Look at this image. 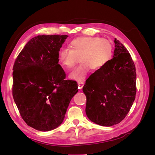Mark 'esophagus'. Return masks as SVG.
<instances>
[{
    "label": "esophagus",
    "instance_id": "1",
    "mask_svg": "<svg viewBox=\"0 0 155 155\" xmlns=\"http://www.w3.org/2000/svg\"><path fill=\"white\" fill-rule=\"evenodd\" d=\"M78 88L79 89H81L83 88V87L84 86V82L83 81H79L78 83Z\"/></svg>",
    "mask_w": 155,
    "mask_h": 155
}]
</instances>
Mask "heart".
Returning a JSON list of instances; mask_svg holds the SVG:
<instances>
[{
  "mask_svg": "<svg viewBox=\"0 0 155 155\" xmlns=\"http://www.w3.org/2000/svg\"><path fill=\"white\" fill-rule=\"evenodd\" d=\"M69 48L61 49L58 61L63 68L72 69L78 59L80 64L69 74V78L82 81L91 68L100 70L109 63L112 55V46L109 41L97 37H80L69 43Z\"/></svg>",
  "mask_w": 155,
  "mask_h": 155,
  "instance_id": "1",
  "label": "heart"
}]
</instances>
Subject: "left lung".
Listing matches in <instances>:
<instances>
[{
  "label": "left lung",
  "instance_id": "1",
  "mask_svg": "<svg viewBox=\"0 0 155 155\" xmlns=\"http://www.w3.org/2000/svg\"><path fill=\"white\" fill-rule=\"evenodd\" d=\"M114 43L113 58L83 87L88 119L106 127L118 124L125 118L137 93L133 61L118 40L115 39Z\"/></svg>",
  "mask_w": 155,
  "mask_h": 155
}]
</instances>
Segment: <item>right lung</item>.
Wrapping results in <instances>:
<instances>
[{
    "label": "right lung",
    "instance_id": "obj_1",
    "mask_svg": "<svg viewBox=\"0 0 155 155\" xmlns=\"http://www.w3.org/2000/svg\"><path fill=\"white\" fill-rule=\"evenodd\" d=\"M67 35L30 39L13 67L12 94L22 118L31 127L48 131L62 124L78 83L66 80L58 53Z\"/></svg>",
    "mask_w": 155,
    "mask_h": 155
}]
</instances>
